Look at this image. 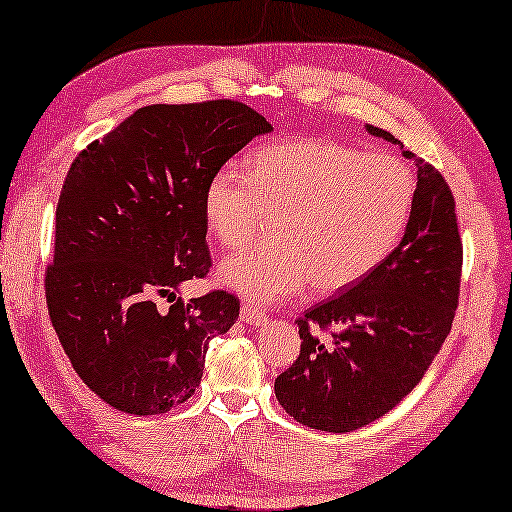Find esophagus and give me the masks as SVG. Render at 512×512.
<instances>
[{
    "label": "esophagus",
    "mask_w": 512,
    "mask_h": 512,
    "mask_svg": "<svg viewBox=\"0 0 512 512\" xmlns=\"http://www.w3.org/2000/svg\"><path fill=\"white\" fill-rule=\"evenodd\" d=\"M240 318L245 320L247 325H251V327H261L263 322H265V313L258 309L256 304L245 302V304H242V309H240Z\"/></svg>",
    "instance_id": "1"
}]
</instances>
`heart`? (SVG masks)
<instances>
[{"label":"heart","mask_w":512,"mask_h":512,"mask_svg":"<svg viewBox=\"0 0 512 512\" xmlns=\"http://www.w3.org/2000/svg\"><path fill=\"white\" fill-rule=\"evenodd\" d=\"M416 178L389 153L322 139L256 148L247 174L224 167L203 190V219L219 245H247L270 219V242L222 261L217 279L258 309L309 286L336 293L377 270L410 224Z\"/></svg>","instance_id":"1"}]
</instances>
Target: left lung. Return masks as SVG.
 I'll return each mask as SVG.
<instances>
[{"mask_svg":"<svg viewBox=\"0 0 512 512\" xmlns=\"http://www.w3.org/2000/svg\"><path fill=\"white\" fill-rule=\"evenodd\" d=\"M403 155L419 167L403 240L366 279L297 320L300 357L274 380L283 410L309 428L350 432L380 419L423 380L451 332L462 270L455 201L435 167ZM327 326L337 332L322 342Z\"/></svg>","mask_w":512,"mask_h":512,"instance_id":"obj_1","label":"left lung"}]
</instances>
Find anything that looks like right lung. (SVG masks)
<instances>
[{"instance_id":"add662e5","label":"right lung","mask_w":512,"mask_h":512,"mask_svg":"<svg viewBox=\"0 0 512 512\" xmlns=\"http://www.w3.org/2000/svg\"><path fill=\"white\" fill-rule=\"evenodd\" d=\"M272 132L235 100L148 105L70 164L57 206L50 320L86 387L128 414H162L199 387L210 338L238 320L215 290L167 311L210 267L203 190L251 139Z\"/></svg>"}]
</instances>
